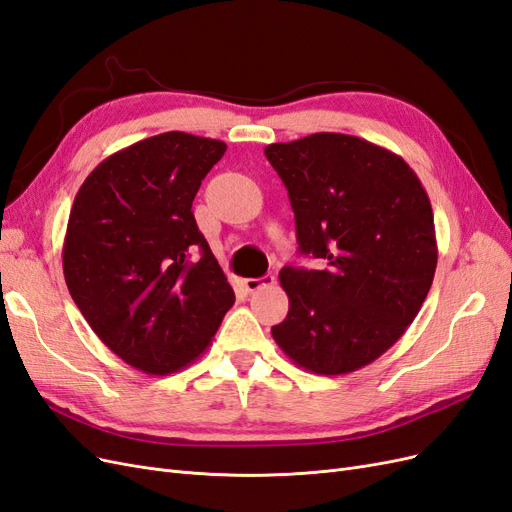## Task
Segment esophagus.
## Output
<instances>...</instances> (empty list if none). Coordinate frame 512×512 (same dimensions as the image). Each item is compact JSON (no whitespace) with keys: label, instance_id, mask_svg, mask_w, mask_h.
I'll return each instance as SVG.
<instances>
[{"label":"esophagus","instance_id":"esophagus-1","mask_svg":"<svg viewBox=\"0 0 512 512\" xmlns=\"http://www.w3.org/2000/svg\"><path fill=\"white\" fill-rule=\"evenodd\" d=\"M275 284V275H262V277H247L243 280V286L247 292H256L260 288H267Z\"/></svg>","mask_w":512,"mask_h":512}]
</instances>
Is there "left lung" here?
I'll return each instance as SVG.
<instances>
[{"label": "left lung", "instance_id": "8db88e82", "mask_svg": "<svg viewBox=\"0 0 512 512\" xmlns=\"http://www.w3.org/2000/svg\"><path fill=\"white\" fill-rule=\"evenodd\" d=\"M265 156L288 190L299 252L327 262L280 271L290 307L273 339L312 374H350L406 333L431 288L429 196L404 158L359 136L316 132Z\"/></svg>", "mask_w": 512, "mask_h": 512}]
</instances>
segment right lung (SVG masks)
Masks as SVG:
<instances>
[{
    "instance_id": "1",
    "label": "right lung",
    "mask_w": 512,
    "mask_h": 512,
    "mask_svg": "<svg viewBox=\"0 0 512 512\" xmlns=\"http://www.w3.org/2000/svg\"><path fill=\"white\" fill-rule=\"evenodd\" d=\"M224 151L164 132L108 156L76 192L61 252L68 290L102 342L145 374L196 361L235 303L192 213Z\"/></svg>"
}]
</instances>
